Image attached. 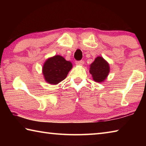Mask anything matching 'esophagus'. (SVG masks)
Instances as JSON below:
<instances>
[{
  "label": "esophagus",
  "mask_w": 146,
  "mask_h": 146,
  "mask_svg": "<svg viewBox=\"0 0 146 146\" xmlns=\"http://www.w3.org/2000/svg\"><path fill=\"white\" fill-rule=\"evenodd\" d=\"M84 62L83 60H80V61H76L75 62V64L76 65H78V66H83L84 65Z\"/></svg>",
  "instance_id": "obj_1"
}]
</instances>
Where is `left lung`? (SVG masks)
<instances>
[{"label": "left lung", "mask_w": 146, "mask_h": 146, "mask_svg": "<svg viewBox=\"0 0 146 146\" xmlns=\"http://www.w3.org/2000/svg\"><path fill=\"white\" fill-rule=\"evenodd\" d=\"M110 65L102 56H97L90 65V73L93 80L97 82H102L107 78L110 73Z\"/></svg>", "instance_id": "1"}]
</instances>
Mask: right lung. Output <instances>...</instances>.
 Returning a JSON list of instances; mask_svg holds the SVG:
<instances>
[{"instance_id": "right-lung-1", "label": "right lung", "mask_w": 146, "mask_h": 146, "mask_svg": "<svg viewBox=\"0 0 146 146\" xmlns=\"http://www.w3.org/2000/svg\"><path fill=\"white\" fill-rule=\"evenodd\" d=\"M73 67L71 62L60 55H55L49 58L42 67L44 79L50 84H57L64 80Z\"/></svg>"}]
</instances>
